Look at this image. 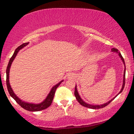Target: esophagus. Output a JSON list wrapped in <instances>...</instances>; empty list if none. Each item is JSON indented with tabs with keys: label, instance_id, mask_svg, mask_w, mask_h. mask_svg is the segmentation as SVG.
Returning <instances> with one entry per match:
<instances>
[{
	"label": "esophagus",
	"instance_id": "esophagus-1",
	"mask_svg": "<svg viewBox=\"0 0 134 134\" xmlns=\"http://www.w3.org/2000/svg\"><path fill=\"white\" fill-rule=\"evenodd\" d=\"M72 76H69V78H70V77L72 78Z\"/></svg>",
	"mask_w": 134,
	"mask_h": 134
}]
</instances>
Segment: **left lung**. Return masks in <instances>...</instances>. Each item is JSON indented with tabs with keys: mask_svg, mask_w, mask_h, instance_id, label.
I'll use <instances>...</instances> for the list:
<instances>
[{
	"mask_svg": "<svg viewBox=\"0 0 134 134\" xmlns=\"http://www.w3.org/2000/svg\"><path fill=\"white\" fill-rule=\"evenodd\" d=\"M111 51L113 52H116V53H118V55H119L120 57L121 58V60H122V62H123V63H124V65H125V69H124V79H123V85H122V87H121L120 91L119 93L118 94H119L120 93H121V92H122V91H123V90H124V86H125V70H126V67H125V61H124V58H123V57L121 56L120 52H118V49L114 48H113L111 49ZM74 95H75V96H76L77 100L78 102H79V103L81 104V105H82L83 107H85L89 108H91V109H99V108H104V107H107L108 104H110V103H111V101L115 99V97L117 96V95H116V96H115V98H113V99H111V100L109 101L108 102L106 103H104V104H99H99H98V105H93V104H90L86 103L84 102V101H83L82 99H81V97H80L79 93H78V92H77V90L76 86V87H75Z\"/></svg>",
	"mask_w": 134,
	"mask_h": 134,
	"instance_id": "1",
	"label": "left lung"
}]
</instances>
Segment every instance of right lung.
Returning a JSON list of instances; mask_svg holds the SVG:
<instances>
[{"label": "right lung", "mask_w": 134, "mask_h": 134, "mask_svg": "<svg viewBox=\"0 0 134 134\" xmlns=\"http://www.w3.org/2000/svg\"><path fill=\"white\" fill-rule=\"evenodd\" d=\"M29 43H24L20 45L19 47H18L16 49V50L14 51V53L12 57L10 58V60H9L8 65H7V69H6V84H7V90H8L9 93V94L10 95V96L14 99L15 101L18 103V104L21 106V107L23 108L25 110H27V111H41V110H44V109L47 108L48 107H50L51 105L52 101L53 99V97H54L55 93V91H56L57 88L59 86L60 84H61V82H63L64 81H60L56 85H55L52 88L51 91H50L48 96L46 98V99L43 101V102L40 103L39 104H34V103H27V102H24V101H22L21 99H20L18 96L14 93V91L12 90L11 87H10V83H9V71H10V66H11L12 63H13L14 59L15 57H16L17 54L19 52V51L21 49H22L23 47H24L25 46H26Z\"/></svg>", "instance_id": "add662e5"}]
</instances>
